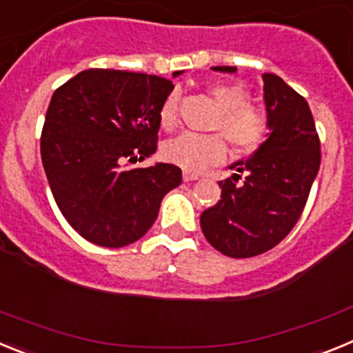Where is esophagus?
I'll return each mask as SVG.
<instances>
[{
	"label": "esophagus",
	"instance_id": "esophagus-1",
	"mask_svg": "<svg viewBox=\"0 0 353 353\" xmlns=\"http://www.w3.org/2000/svg\"><path fill=\"white\" fill-rule=\"evenodd\" d=\"M199 179V174L191 173V171H183V182H194Z\"/></svg>",
	"mask_w": 353,
	"mask_h": 353
}]
</instances>
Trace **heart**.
Listing matches in <instances>:
<instances>
[{
    "instance_id": "b5f03b06",
    "label": "heart",
    "mask_w": 353,
    "mask_h": 353,
    "mask_svg": "<svg viewBox=\"0 0 353 353\" xmlns=\"http://www.w3.org/2000/svg\"><path fill=\"white\" fill-rule=\"evenodd\" d=\"M221 109L215 129L239 152H251L269 132V118L263 109L248 104L249 93L240 84H214L208 88ZM161 127L171 130L179 123V93L173 92L162 102L159 113ZM162 157L187 171H201L226 157V145L221 136L180 134L162 146Z\"/></svg>"
}]
</instances>
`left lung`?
Here are the masks:
<instances>
[{
	"label": "left lung",
	"mask_w": 353,
	"mask_h": 353,
	"mask_svg": "<svg viewBox=\"0 0 353 353\" xmlns=\"http://www.w3.org/2000/svg\"><path fill=\"white\" fill-rule=\"evenodd\" d=\"M212 70L235 74L236 67ZM261 79L267 139L251 157L230 166L235 173L219 182L221 199L199 217L205 239L232 258L261 254L292 232L320 168V139L305 99L276 74Z\"/></svg>",
	"instance_id": "1"
}]
</instances>
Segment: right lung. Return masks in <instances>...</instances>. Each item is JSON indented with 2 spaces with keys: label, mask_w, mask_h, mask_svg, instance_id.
Here are the masks:
<instances>
[{
  "label": "right lung",
  "mask_w": 353,
  "mask_h": 353,
  "mask_svg": "<svg viewBox=\"0 0 353 353\" xmlns=\"http://www.w3.org/2000/svg\"><path fill=\"white\" fill-rule=\"evenodd\" d=\"M173 88L159 76L90 68L52 95L40 139L43 170L63 217L92 244L141 239L162 198L182 183L173 164L129 168L155 154L161 105Z\"/></svg>",
  "instance_id": "1"
}]
</instances>
